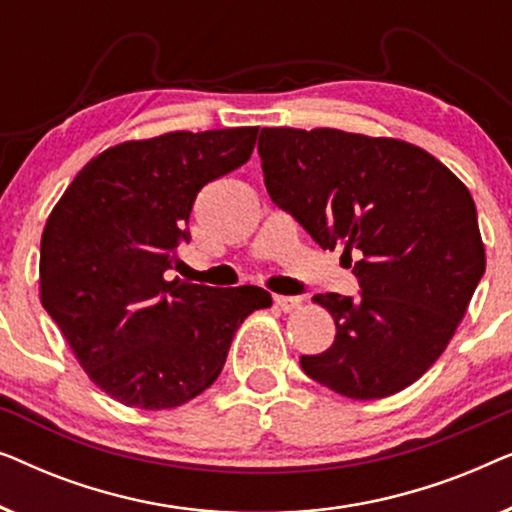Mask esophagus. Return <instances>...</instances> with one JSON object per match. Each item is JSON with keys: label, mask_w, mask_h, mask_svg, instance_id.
I'll list each match as a JSON object with an SVG mask.
<instances>
[{"label": "esophagus", "mask_w": 512, "mask_h": 512, "mask_svg": "<svg viewBox=\"0 0 512 512\" xmlns=\"http://www.w3.org/2000/svg\"><path fill=\"white\" fill-rule=\"evenodd\" d=\"M275 305L282 312H296V310H300V298H296V296H275Z\"/></svg>", "instance_id": "1"}]
</instances>
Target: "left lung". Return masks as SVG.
<instances>
[{
  "label": "left lung",
  "mask_w": 512,
  "mask_h": 512,
  "mask_svg": "<svg viewBox=\"0 0 512 512\" xmlns=\"http://www.w3.org/2000/svg\"><path fill=\"white\" fill-rule=\"evenodd\" d=\"M265 188L321 249H342L361 296L317 293L333 345L300 356L312 380L354 401L394 396L450 345L485 275L475 202L429 151L335 128H263Z\"/></svg>",
  "instance_id": "obj_1"
}]
</instances>
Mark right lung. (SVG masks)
Instances as JSON below:
<instances>
[{"label":"right lung","instance_id":"add662e5","mask_svg":"<svg viewBox=\"0 0 512 512\" xmlns=\"http://www.w3.org/2000/svg\"><path fill=\"white\" fill-rule=\"evenodd\" d=\"M258 128L130 139L76 174L41 235L39 298L90 382L128 408L170 410L212 387L258 286L167 279L200 188L251 158Z\"/></svg>","mask_w":512,"mask_h":512}]
</instances>
